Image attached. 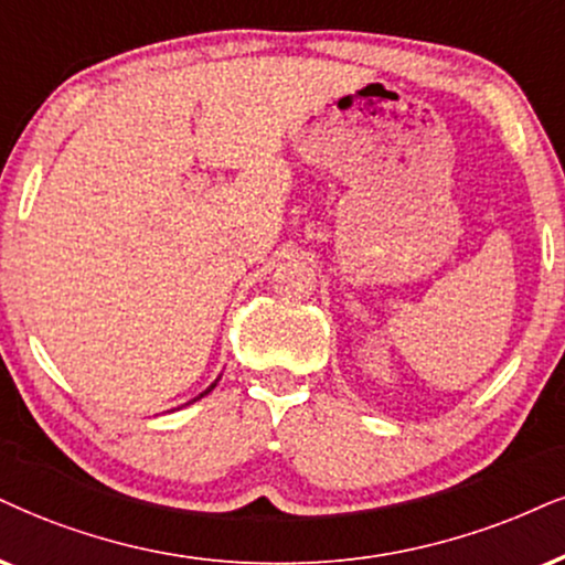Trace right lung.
<instances>
[{"mask_svg":"<svg viewBox=\"0 0 565 565\" xmlns=\"http://www.w3.org/2000/svg\"><path fill=\"white\" fill-rule=\"evenodd\" d=\"M217 382H220V377H217V380H214V382H212V385H209V387L204 390V393H201V395H196V398H193V401H188V403H196L199 398H204V395H206V393H212V390H214V385H217ZM188 403H185V406H188Z\"/></svg>","mask_w":565,"mask_h":565,"instance_id":"add662e5","label":"right lung"}]
</instances>
